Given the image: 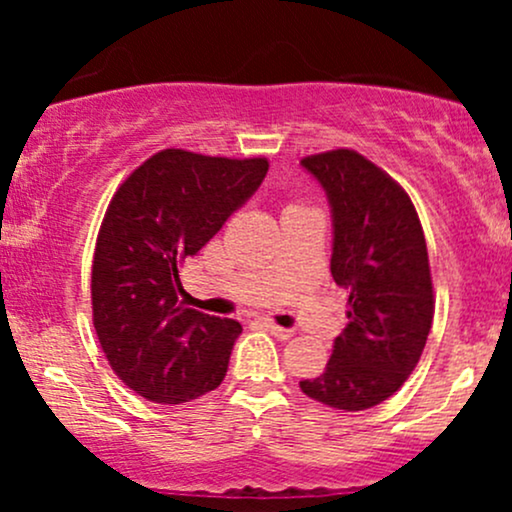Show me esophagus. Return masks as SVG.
<instances>
[{
  "label": "esophagus",
  "mask_w": 512,
  "mask_h": 512,
  "mask_svg": "<svg viewBox=\"0 0 512 512\" xmlns=\"http://www.w3.org/2000/svg\"><path fill=\"white\" fill-rule=\"evenodd\" d=\"M260 325H262L264 330H267L269 334H274L276 339H291V337H293V330H286V327L274 325V322H269V320H260Z\"/></svg>",
  "instance_id": "esophagus-1"
}]
</instances>
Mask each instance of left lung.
Wrapping results in <instances>:
<instances>
[{
    "label": "left lung",
    "instance_id": "8db88e82",
    "mask_svg": "<svg viewBox=\"0 0 512 512\" xmlns=\"http://www.w3.org/2000/svg\"><path fill=\"white\" fill-rule=\"evenodd\" d=\"M332 211V279L349 325L322 375L301 380L315 402L363 411L395 395L419 363L433 322L424 228L407 192L351 149L303 158Z\"/></svg>",
    "mask_w": 512,
    "mask_h": 512
}]
</instances>
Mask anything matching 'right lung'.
<instances>
[{
	"instance_id": "1",
	"label": "right lung",
	"mask_w": 512,
	"mask_h": 512,
	"mask_svg": "<svg viewBox=\"0 0 512 512\" xmlns=\"http://www.w3.org/2000/svg\"><path fill=\"white\" fill-rule=\"evenodd\" d=\"M267 170L264 158L158 151L105 211L93 252V327L117 378L149 402H190L226 378L243 327L187 308L178 269L255 195Z\"/></svg>"
}]
</instances>
